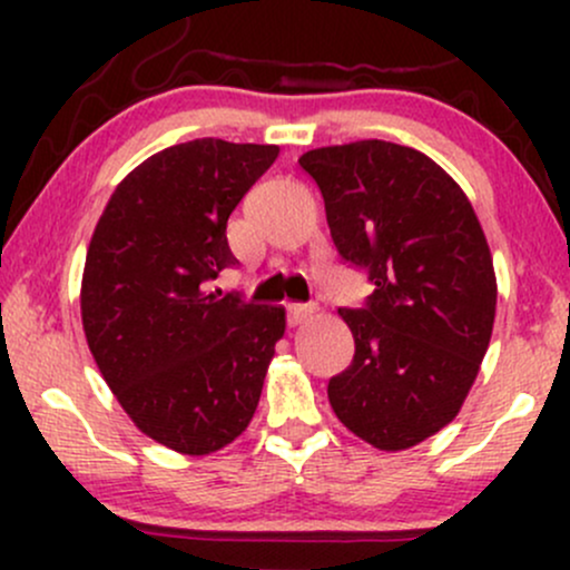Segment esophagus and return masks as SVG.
<instances>
[{
  "label": "esophagus",
  "mask_w": 570,
  "mask_h": 570,
  "mask_svg": "<svg viewBox=\"0 0 570 570\" xmlns=\"http://www.w3.org/2000/svg\"><path fill=\"white\" fill-rule=\"evenodd\" d=\"M316 313V305H303V303H292L289 307H286V316H289V324L297 326L307 322V318Z\"/></svg>",
  "instance_id": "obj_1"
}]
</instances>
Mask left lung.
<instances>
[{
    "label": "left lung",
    "mask_w": 570,
    "mask_h": 570,
    "mask_svg": "<svg viewBox=\"0 0 570 570\" xmlns=\"http://www.w3.org/2000/svg\"><path fill=\"white\" fill-rule=\"evenodd\" d=\"M322 189L337 254L375 286L340 307L356 353L330 381L353 434L404 450L461 410L495 318L490 248L463 189L423 153L381 139L299 158Z\"/></svg>",
    "instance_id": "obj_1"
}]
</instances>
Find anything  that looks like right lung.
Masks as SVG:
<instances>
[{
  "instance_id": "add662e5",
  "label": "right lung",
  "mask_w": 570,
  "mask_h": 570,
  "mask_svg": "<svg viewBox=\"0 0 570 570\" xmlns=\"http://www.w3.org/2000/svg\"><path fill=\"white\" fill-rule=\"evenodd\" d=\"M276 158V144H174L117 185L90 238L88 348L130 421L176 453L248 426L284 337V307L214 289L235 265L227 219Z\"/></svg>"
}]
</instances>
